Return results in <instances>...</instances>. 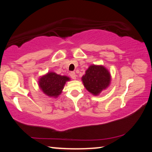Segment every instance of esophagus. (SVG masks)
<instances>
[{"mask_svg":"<svg viewBox=\"0 0 152 152\" xmlns=\"http://www.w3.org/2000/svg\"><path fill=\"white\" fill-rule=\"evenodd\" d=\"M70 76H71V78H72V79L75 80V79L76 78V74H75V72H71L70 73Z\"/></svg>","mask_w":152,"mask_h":152,"instance_id":"34e87169","label":"esophagus"}]
</instances>
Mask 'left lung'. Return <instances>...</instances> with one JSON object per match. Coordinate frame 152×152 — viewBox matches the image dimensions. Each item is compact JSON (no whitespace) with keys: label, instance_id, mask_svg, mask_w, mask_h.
<instances>
[{"label":"left lung","instance_id":"left-lung-1","mask_svg":"<svg viewBox=\"0 0 152 152\" xmlns=\"http://www.w3.org/2000/svg\"><path fill=\"white\" fill-rule=\"evenodd\" d=\"M82 80L87 91L94 95H99L109 86L110 74L104 66L91 65L82 76Z\"/></svg>","mask_w":152,"mask_h":152}]
</instances>
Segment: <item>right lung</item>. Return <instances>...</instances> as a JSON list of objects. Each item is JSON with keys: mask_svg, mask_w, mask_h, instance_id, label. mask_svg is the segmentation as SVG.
Instances as JSON below:
<instances>
[{"mask_svg": "<svg viewBox=\"0 0 152 152\" xmlns=\"http://www.w3.org/2000/svg\"><path fill=\"white\" fill-rule=\"evenodd\" d=\"M70 78L61 76L55 72H48L41 77L39 80V86L43 92L48 96L56 98L60 95L67 81Z\"/></svg>", "mask_w": 152, "mask_h": 152, "instance_id": "right-lung-1", "label": "right lung"}]
</instances>
